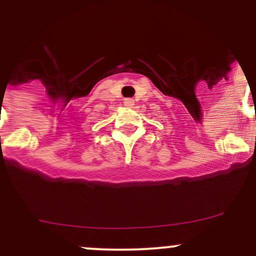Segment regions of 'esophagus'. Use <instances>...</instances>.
<instances>
[{
	"label": "esophagus",
	"instance_id": "obj_1",
	"mask_svg": "<svg viewBox=\"0 0 256 256\" xmlns=\"http://www.w3.org/2000/svg\"><path fill=\"white\" fill-rule=\"evenodd\" d=\"M134 100L130 99V98H128V99H124V105H125L126 108H132L134 106Z\"/></svg>",
	"mask_w": 256,
	"mask_h": 256
}]
</instances>
